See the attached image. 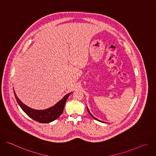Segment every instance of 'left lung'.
Listing matches in <instances>:
<instances>
[{
    "label": "left lung",
    "instance_id": "obj_1",
    "mask_svg": "<svg viewBox=\"0 0 156 156\" xmlns=\"http://www.w3.org/2000/svg\"><path fill=\"white\" fill-rule=\"evenodd\" d=\"M87 110H88V113H90V115H91V116H92V117H93V118H94V119H96V120H98V121H101V122H102V121H99V120H98V119H96V118H95V117H94V116H93V115H91V113H90V111H89V110H88V108H87Z\"/></svg>",
    "mask_w": 156,
    "mask_h": 156
}]
</instances>
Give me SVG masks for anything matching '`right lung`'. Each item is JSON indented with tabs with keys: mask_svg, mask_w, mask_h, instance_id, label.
Instances as JSON below:
<instances>
[{
	"mask_svg": "<svg viewBox=\"0 0 156 156\" xmlns=\"http://www.w3.org/2000/svg\"><path fill=\"white\" fill-rule=\"evenodd\" d=\"M14 94L18 104L20 105L21 108L23 109V110L29 117H30L32 119L40 123H48V122H50L51 121H54L62 114L66 101L68 98L69 97V94H71V93L67 94L62 100H60L58 103H57L53 107L48 109L42 110H34L31 108H29V107L24 104L19 99V98L17 97L15 91H14Z\"/></svg>",
	"mask_w": 156,
	"mask_h": 156,
	"instance_id": "right-lung-1",
	"label": "right lung"
}]
</instances>
